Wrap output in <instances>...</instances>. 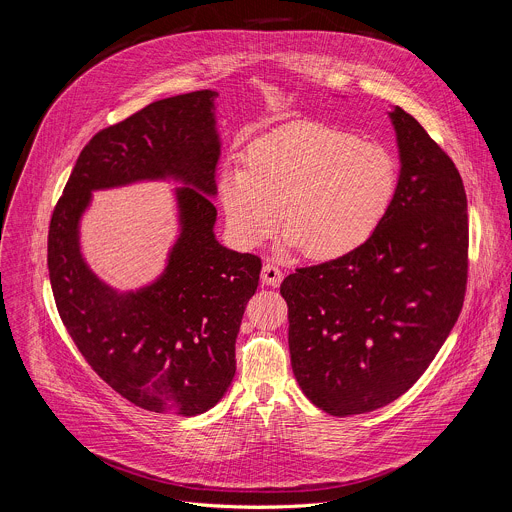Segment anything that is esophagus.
Segmentation results:
<instances>
[{
  "instance_id": "esophagus-1",
  "label": "esophagus",
  "mask_w": 512,
  "mask_h": 512,
  "mask_svg": "<svg viewBox=\"0 0 512 512\" xmlns=\"http://www.w3.org/2000/svg\"><path fill=\"white\" fill-rule=\"evenodd\" d=\"M283 281V273L279 267H275L273 263H265L261 269V283L277 287Z\"/></svg>"
}]
</instances>
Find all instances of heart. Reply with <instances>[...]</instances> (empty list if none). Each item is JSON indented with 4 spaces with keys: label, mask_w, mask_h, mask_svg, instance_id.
<instances>
[{
    "label": "heart",
    "mask_w": 512,
    "mask_h": 512,
    "mask_svg": "<svg viewBox=\"0 0 512 512\" xmlns=\"http://www.w3.org/2000/svg\"><path fill=\"white\" fill-rule=\"evenodd\" d=\"M398 191L394 156L378 142L319 122H297L253 140L243 168L227 166L219 199L233 239L255 249L281 225L285 249L317 261L368 243Z\"/></svg>",
    "instance_id": "heart-1"
}]
</instances>
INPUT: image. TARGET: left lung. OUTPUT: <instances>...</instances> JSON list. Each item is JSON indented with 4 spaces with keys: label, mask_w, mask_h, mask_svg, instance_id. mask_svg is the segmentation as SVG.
<instances>
[{
    "label": "left lung",
    "mask_w": 512,
    "mask_h": 512,
    "mask_svg": "<svg viewBox=\"0 0 512 512\" xmlns=\"http://www.w3.org/2000/svg\"><path fill=\"white\" fill-rule=\"evenodd\" d=\"M398 191L376 235L350 255L297 269L281 283L289 356L303 394L331 416L374 412L426 372L464 301L466 193L420 122L388 112Z\"/></svg>",
    "instance_id": "1"
}]
</instances>
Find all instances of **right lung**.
<instances>
[{
    "instance_id": "1",
    "label": "right lung",
    "mask_w": 512,
    "mask_h": 512,
    "mask_svg": "<svg viewBox=\"0 0 512 512\" xmlns=\"http://www.w3.org/2000/svg\"><path fill=\"white\" fill-rule=\"evenodd\" d=\"M215 90L148 104L98 132L80 152L48 235L60 317L92 370L128 402L199 416L235 378V339L259 285L261 259L217 241L221 158ZM173 182L178 239L150 284L120 292L81 253L79 227L96 190Z\"/></svg>"
}]
</instances>
